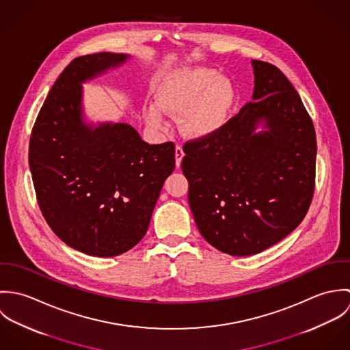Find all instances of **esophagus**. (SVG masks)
<instances>
[{"label": "esophagus", "mask_w": 350, "mask_h": 350, "mask_svg": "<svg viewBox=\"0 0 350 350\" xmlns=\"http://www.w3.org/2000/svg\"><path fill=\"white\" fill-rule=\"evenodd\" d=\"M183 156H185L183 148H182L180 146H176V147H175V164H176V167H180V163H182Z\"/></svg>", "instance_id": "1"}]
</instances>
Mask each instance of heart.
Masks as SVG:
<instances>
[{
	"instance_id": "heart-1",
	"label": "heart",
	"mask_w": 350,
	"mask_h": 350,
	"mask_svg": "<svg viewBox=\"0 0 350 350\" xmlns=\"http://www.w3.org/2000/svg\"><path fill=\"white\" fill-rule=\"evenodd\" d=\"M237 89L230 78L213 68H186L167 75L156 89L157 106L152 105L146 118L152 126L164 124L163 113L185 114L183 128L196 137L210 136L229 120L237 102Z\"/></svg>"
}]
</instances>
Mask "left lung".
Here are the masks:
<instances>
[{"instance_id": "1", "label": "left lung", "mask_w": 350, "mask_h": 350, "mask_svg": "<svg viewBox=\"0 0 350 350\" xmlns=\"http://www.w3.org/2000/svg\"><path fill=\"white\" fill-rule=\"evenodd\" d=\"M252 66V100L215 133L183 146L200 234L232 256L256 254L287 237L315 187V129L298 92L276 66ZM261 122L267 131L256 133Z\"/></svg>"}]
</instances>
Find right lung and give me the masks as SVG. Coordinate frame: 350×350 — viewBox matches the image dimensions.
Listing matches in <instances>:
<instances>
[{"instance_id":"obj_1","label":"right lung","mask_w":350,"mask_h":350,"mask_svg":"<svg viewBox=\"0 0 350 350\" xmlns=\"http://www.w3.org/2000/svg\"><path fill=\"white\" fill-rule=\"evenodd\" d=\"M129 55L75 57L51 88L29 140L36 198L53 233L68 247L111 257L147 233L175 146H150L128 124L88 125L82 83L125 63Z\"/></svg>"}]
</instances>
